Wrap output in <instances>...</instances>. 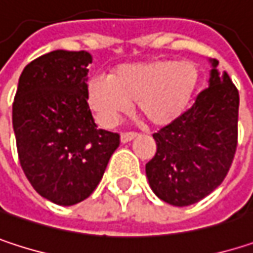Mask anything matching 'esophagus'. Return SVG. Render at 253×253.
<instances>
[{
  "label": "esophagus",
  "instance_id": "esophagus-1",
  "mask_svg": "<svg viewBox=\"0 0 253 253\" xmlns=\"http://www.w3.org/2000/svg\"><path fill=\"white\" fill-rule=\"evenodd\" d=\"M134 137H137V133H133V131H126V133H122V142L123 143H127L130 140H133Z\"/></svg>",
  "mask_w": 253,
  "mask_h": 253
}]
</instances>
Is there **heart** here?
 <instances>
[{
	"mask_svg": "<svg viewBox=\"0 0 253 253\" xmlns=\"http://www.w3.org/2000/svg\"><path fill=\"white\" fill-rule=\"evenodd\" d=\"M198 84L199 70L195 63L154 58L120 66L113 76L90 77L86 96L102 126H114L136 102L149 125L163 127L186 111Z\"/></svg>",
	"mask_w": 253,
	"mask_h": 253,
	"instance_id": "1",
	"label": "heart"
}]
</instances>
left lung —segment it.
I'll list each match as a JSON object with an SVG mask.
<instances>
[{
  "mask_svg": "<svg viewBox=\"0 0 253 253\" xmlns=\"http://www.w3.org/2000/svg\"><path fill=\"white\" fill-rule=\"evenodd\" d=\"M210 84L192 108L154 139L157 154L146 164L154 193L174 207L199 202L227 176L237 146L239 92L217 60H210Z\"/></svg>",
  "mask_w": 253,
  "mask_h": 253,
  "instance_id": "1",
  "label": "left lung"
}]
</instances>
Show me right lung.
Segmentation results:
<instances>
[{
  "instance_id": "right-lung-1",
  "label": "right lung",
  "mask_w": 253,
  "mask_h": 253,
  "mask_svg": "<svg viewBox=\"0 0 253 253\" xmlns=\"http://www.w3.org/2000/svg\"><path fill=\"white\" fill-rule=\"evenodd\" d=\"M86 51L57 49L25 67L13 102L20 166L45 199L70 207L99 184L120 145L119 133L96 128L87 105Z\"/></svg>"
}]
</instances>
